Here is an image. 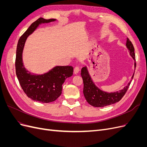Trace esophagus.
Returning <instances> with one entry per match:
<instances>
[{"mask_svg": "<svg viewBox=\"0 0 147 147\" xmlns=\"http://www.w3.org/2000/svg\"><path fill=\"white\" fill-rule=\"evenodd\" d=\"M79 71H80V69L78 67H75L74 69V73L75 75H77L79 73Z\"/></svg>", "mask_w": 147, "mask_h": 147, "instance_id": "esophagus-1", "label": "esophagus"}]
</instances>
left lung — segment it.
Wrapping results in <instances>:
<instances>
[{
    "instance_id": "obj_1",
    "label": "left lung",
    "mask_w": 147,
    "mask_h": 147,
    "mask_svg": "<svg viewBox=\"0 0 147 147\" xmlns=\"http://www.w3.org/2000/svg\"><path fill=\"white\" fill-rule=\"evenodd\" d=\"M126 46L128 50L129 51L131 56L135 61L134 69H136V63L134 48L128 38H127ZM81 75L84 84L83 94L88 103L93 107H103L117 103L122 99V97L125 94L132 80V78L134 75V72L133 74L131 80L129 82L127 86L124 87L123 90L113 92L104 91L97 87L94 82L92 81L86 66L84 67L82 69Z\"/></svg>"
}]
</instances>
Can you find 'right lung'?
<instances>
[{"label":"right lung","instance_id":"add662e5","mask_svg":"<svg viewBox=\"0 0 147 147\" xmlns=\"http://www.w3.org/2000/svg\"><path fill=\"white\" fill-rule=\"evenodd\" d=\"M56 19L45 20L40 18L31 24L19 39L15 61L16 74L20 85L28 97L34 101L49 103L56 100L62 93L65 79L73 75L72 66H55L47 73L35 74L24 67L23 51L26 39L40 24L56 21Z\"/></svg>","mask_w":147,"mask_h":147}]
</instances>
